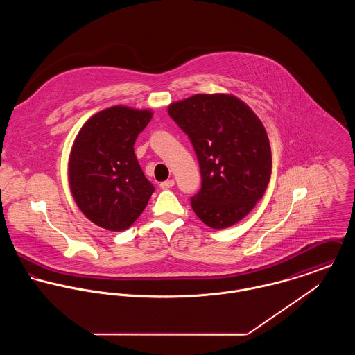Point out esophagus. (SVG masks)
I'll return each mask as SVG.
<instances>
[{"instance_id": "esophagus-1", "label": "esophagus", "mask_w": 355, "mask_h": 355, "mask_svg": "<svg viewBox=\"0 0 355 355\" xmlns=\"http://www.w3.org/2000/svg\"><path fill=\"white\" fill-rule=\"evenodd\" d=\"M173 186H175V180H173V179L165 180V182H162V183L159 184V187H161L162 190H168V189H172Z\"/></svg>"}]
</instances>
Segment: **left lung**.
<instances>
[{"label":"left lung","mask_w":355,"mask_h":355,"mask_svg":"<svg viewBox=\"0 0 355 355\" xmlns=\"http://www.w3.org/2000/svg\"><path fill=\"white\" fill-rule=\"evenodd\" d=\"M197 154L202 186L191 207L207 227L221 230L248 216L270 179L266 131L253 110L228 94H196L168 107Z\"/></svg>","instance_id":"left-lung-1"}]
</instances>
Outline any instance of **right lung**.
Masks as SVG:
<instances>
[{"mask_svg": "<svg viewBox=\"0 0 355 355\" xmlns=\"http://www.w3.org/2000/svg\"><path fill=\"white\" fill-rule=\"evenodd\" d=\"M152 114L120 105L103 109L85 123L73 142L71 193L82 213L101 228H130L154 193L134 152Z\"/></svg>", "mask_w": 355, "mask_h": 355, "instance_id": "1", "label": "right lung"}]
</instances>
